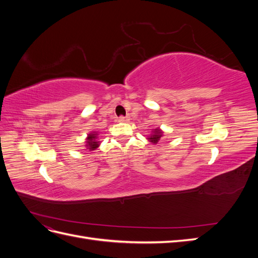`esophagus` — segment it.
I'll return each instance as SVG.
<instances>
[{
	"label": "esophagus",
	"instance_id": "esophagus-1",
	"mask_svg": "<svg viewBox=\"0 0 258 258\" xmlns=\"http://www.w3.org/2000/svg\"><path fill=\"white\" fill-rule=\"evenodd\" d=\"M130 120V117L129 116H119L118 117V121L119 122H127Z\"/></svg>",
	"mask_w": 258,
	"mask_h": 258
}]
</instances>
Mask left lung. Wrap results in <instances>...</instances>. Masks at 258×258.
Listing matches in <instances>:
<instances>
[{"label":"left lung","mask_w":258,"mask_h":258,"mask_svg":"<svg viewBox=\"0 0 258 258\" xmlns=\"http://www.w3.org/2000/svg\"><path fill=\"white\" fill-rule=\"evenodd\" d=\"M161 137H162L161 130H159V129H154L153 135H152L150 138H148V140H150V142H152L153 144H157V143L159 142V140H160Z\"/></svg>","instance_id":"obj_1"}]
</instances>
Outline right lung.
Returning a JSON list of instances; mask_svg holds the SVG:
<instances>
[{
    "label": "right lung",
    "mask_w": 258,
    "mask_h": 258,
    "mask_svg": "<svg viewBox=\"0 0 258 258\" xmlns=\"http://www.w3.org/2000/svg\"><path fill=\"white\" fill-rule=\"evenodd\" d=\"M86 146L88 147V150L93 151L99 146V142L97 141V134H90L87 138V142H86Z\"/></svg>",
    "instance_id": "obj_1"
}]
</instances>
